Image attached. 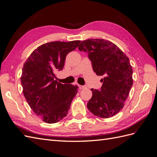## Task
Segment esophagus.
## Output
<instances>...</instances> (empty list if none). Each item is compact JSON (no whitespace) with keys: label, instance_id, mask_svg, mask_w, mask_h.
<instances>
[{"label":"esophagus","instance_id":"34e87169","mask_svg":"<svg viewBox=\"0 0 157 157\" xmlns=\"http://www.w3.org/2000/svg\"><path fill=\"white\" fill-rule=\"evenodd\" d=\"M78 87L80 89H85L86 86H82V85H78Z\"/></svg>","mask_w":157,"mask_h":157}]
</instances>
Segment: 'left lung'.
<instances>
[{"label": "left lung", "mask_w": 157, "mask_h": 157, "mask_svg": "<svg viewBox=\"0 0 157 157\" xmlns=\"http://www.w3.org/2000/svg\"><path fill=\"white\" fill-rule=\"evenodd\" d=\"M80 51L86 52L93 71L101 80V89H90L93 96L87 108L98 117L106 118L115 115L123 108L132 86V68L129 59L116 44L101 39L81 42Z\"/></svg>", "instance_id": "left-lung-1"}]
</instances>
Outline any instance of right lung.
<instances>
[{
    "label": "right lung",
    "instance_id": "obj_1",
    "mask_svg": "<svg viewBox=\"0 0 157 157\" xmlns=\"http://www.w3.org/2000/svg\"><path fill=\"white\" fill-rule=\"evenodd\" d=\"M81 40L55 41L40 45L24 63L21 77L22 93L30 109L46 123L62 120L70 109L78 86L55 80L63 70L67 55Z\"/></svg>",
    "mask_w": 157,
    "mask_h": 157
}]
</instances>
